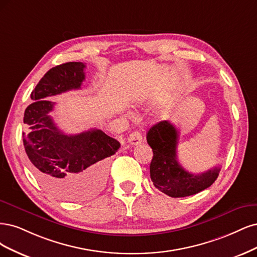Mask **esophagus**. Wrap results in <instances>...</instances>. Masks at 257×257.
Returning <instances> with one entry per match:
<instances>
[{
    "label": "esophagus",
    "instance_id": "34e87169",
    "mask_svg": "<svg viewBox=\"0 0 257 257\" xmlns=\"http://www.w3.org/2000/svg\"><path fill=\"white\" fill-rule=\"evenodd\" d=\"M142 139H143L142 135H141L140 132H138V131H135L129 136L128 142L131 145H139V144H141V142H142Z\"/></svg>",
    "mask_w": 257,
    "mask_h": 257
}]
</instances>
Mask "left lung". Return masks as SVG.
<instances>
[{"label":"left lung","mask_w":257,"mask_h":257,"mask_svg":"<svg viewBox=\"0 0 257 257\" xmlns=\"http://www.w3.org/2000/svg\"><path fill=\"white\" fill-rule=\"evenodd\" d=\"M146 139L154 154L150 168L151 178L161 192L171 197L193 195L210 187L218 178L220 168L195 175L178 163V131L171 121L156 123L148 130Z\"/></svg>","instance_id":"obj_1"}]
</instances>
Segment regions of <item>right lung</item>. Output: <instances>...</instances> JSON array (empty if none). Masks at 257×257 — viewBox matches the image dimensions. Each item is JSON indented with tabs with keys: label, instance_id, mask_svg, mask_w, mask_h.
<instances>
[{
	"label": "right lung",
	"instance_id": "1",
	"mask_svg": "<svg viewBox=\"0 0 257 257\" xmlns=\"http://www.w3.org/2000/svg\"><path fill=\"white\" fill-rule=\"evenodd\" d=\"M85 67L69 62L49 70L32 92L23 117L29 129L23 145L33 173L49 192L67 201L88 197L102 187L109 157L120 147L99 129L65 135L49 115L54 102L45 98L81 88Z\"/></svg>",
	"mask_w": 257,
	"mask_h": 257
}]
</instances>
